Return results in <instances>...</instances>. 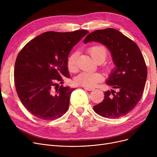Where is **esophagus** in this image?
Wrapping results in <instances>:
<instances>
[{
	"instance_id": "34e87169",
	"label": "esophagus",
	"mask_w": 157,
	"mask_h": 157,
	"mask_svg": "<svg viewBox=\"0 0 157 157\" xmlns=\"http://www.w3.org/2000/svg\"><path fill=\"white\" fill-rule=\"evenodd\" d=\"M84 88L86 90H88V91H92V90H94V88H89V87H84Z\"/></svg>"
}]
</instances>
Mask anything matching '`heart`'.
I'll return each instance as SVG.
<instances>
[{
  "instance_id": "heart-1",
  "label": "heart",
  "mask_w": 157,
  "mask_h": 157,
  "mask_svg": "<svg viewBox=\"0 0 157 157\" xmlns=\"http://www.w3.org/2000/svg\"><path fill=\"white\" fill-rule=\"evenodd\" d=\"M87 51L92 59L98 63L103 62L108 55L106 48L100 44L90 46L87 49ZM78 57V53L73 52L67 58V66L68 69L71 72H74L77 70ZM102 79L103 76L101 73L83 72L74 79V83L84 87H93L98 82L102 81Z\"/></svg>"
}]
</instances>
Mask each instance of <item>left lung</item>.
<instances>
[{"instance_id":"1","label":"left lung","mask_w":157,"mask_h":157,"mask_svg":"<svg viewBox=\"0 0 157 157\" xmlns=\"http://www.w3.org/2000/svg\"><path fill=\"white\" fill-rule=\"evenodd\" d=\"M96 41L106 46L111 52L117 68L112 72L108 85L118 88L104 93L102 102L94 106V111L101 117L118 118L135 108L143 94L147 78V67L138 46L118 30L105 29L89 34L84 43Z\"/></svg>"}]
</instances>
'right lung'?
I'll return each instance as SVG.
<instances>
[{
  "mask_svg": "<svg viewBox=\"0 0 157 157\" xmlns=\"http://www.w3.org/2000/svg\"><path fill=\"white\" fill-rule=\"evenodd\" d=\"M89 32H46L31 40L16 58L14 85L18 97L34 117L44 120L60 118L67 111L75 88L60 86L69 78L67 60L72 47Z\"/></svg>",
  "mask_w": 157,
  "mask_h": 157,
  "instance_id": "obj_1",
  "label": "right lung"
}]
</instances>
